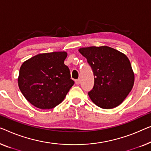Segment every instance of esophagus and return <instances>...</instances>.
Here are the masks:
<instances>
[{
	"label": "esophagus",
	"instance_id": "34e87169",
	"mask_svg": "<svg viewBox=\"0 0 151 151\" xmlns=\"http://www.w3.org/2000/svg\"><path fill=\"white\" fill-rule=\"evenodd\" d=\"M76 84H77V85H78V84H80V79H78V80H76Z\"/></svg>",
	"mask_w": 151,
	"mask_h": 151
}]
</instances>
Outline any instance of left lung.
I'll return each instance as SVG.
<instances>
[{
    "label": "left lung",
    "mask_w": 151,
    "mask_h": 151,
    "mask_svg": "<svg viewBox=\"0 0 151 151\" xmlns=\"http://www.w3.org/2000/svg\"><path fill=\"white\" fill-rule=\"evenodd\" d=\"M93 69L95 84L88 96L103 109L119 106L134 86V73L125 54L112 47L91 46L79 49Z\"/></svg>",
    "instance_id": "1"
}]
</instances>
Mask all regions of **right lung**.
Returning a JSON list of instances; mask_svg holds the SVG:
<instances>
[{"label": "right lung", "mask_w": 151, "mask_h": 151, "mask_svg": "<svg viewBox=\"0 0 151 151\" xmlns=\"http://www.w3.org/2000/svg\"><path fill=\"white\" fill-rule=\"evenodd\" d=\"M66 52L39 54L24 61L19 69L18 86L34 106L46 110L60 104L74 84L64 61Z\"/></svg>", "instance_id": "add662e5"}]
</instances>
